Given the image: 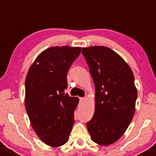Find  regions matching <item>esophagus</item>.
Here are the masks:
<instances>
[{
    "mask_svg": "<svg viewBox=\"0 0 156 156\" xmlns=\"http://www.w3.org/2000/svg\"><path fill=\"white\" fill-rule=\"evenodd\" d=\"M85 98H79V101L81 103L84 102V101H85Z\"/></svg>",
    "mask_w": 156,
    "mask_h": 156,
    "instance_id": "1",
    "label": "esophagus"
}]
</instances>
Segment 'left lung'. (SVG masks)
I'll return each instance as SVG.
<instances>
[{
    "instance_id": "left-lung-1",
    "label": "left lung",
    "mask_w": 156,
    "mask_h": 156,
    "mask_svg": "<svg viewBox=\"0 0 156 156\" xmlns=\"http://www.w3.org/2000/svg\"><path fill=\"white\" fill-rule=\"evenodd\" d=\"M81 53L95 87V109L87 129L95 143L113 144L125 133L135 114L134 75L122 57L109 48H83Z\"/></svg>"
}]
</instances>
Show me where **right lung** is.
Returning <instances> with one entry per match:
<instances>
[{"label": "right lung", "mask_w": 156, "mask_h": 156, "mask_svg": "<svg viewBox=\"0 0 156 156\" xmlns=\"http://www.w3.org/2000/svg\"><path fill=\"white\" fill-rule=\"evenodd\" d=\"M81 48L51 47L40 54L25 80V108L32 128L48 145L66 143L75 123L77 97L65 93L67 73Z\"/></svg>", "instance_id": "right-lung-1"}]
</instances>
